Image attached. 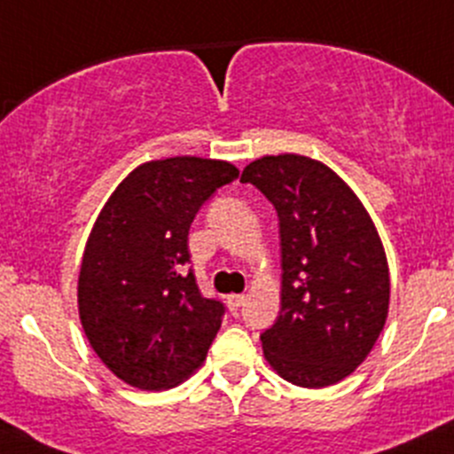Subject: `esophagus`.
Listing matches in <instances>:
<instances>
[{"mask_svg":"<svg viewBox=\"0 0 454 454\" xmlns=\"http://www.w3.org/2000/svg\"><path fill=\"white\" fill-rule=\"evenodd\" d=\"M244 301H246L244 294H231V297H228V308H231L232 312H237Z\"/></svg>","mask_w":454,"mask_h":454,"instance_id":"obj_1","label":"esophagus"}]
</instances>
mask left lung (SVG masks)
I'll return each instance as SVG.
<instances>
[{
	"instance_id": "left-lung-1",
	"label": "left lung",
	"mask_w": 454,
	"mask_h": 454,
	"mask_svg": "<svg viewBox=\"0 0 454 454\" xmlns=\"http://www.w3.org/2000/svg\"><path fill=\"white\" fill-rule=\"evenodd\" d=\"M241 182L279 217L281 312L259 337L263 355L294 386L337 384L368 357L388 315V263L375 223L310 157H262Z\"/></svg>"
}]
</instances>
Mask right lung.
Here are the masks:
<instances>
[{
	"mask_svg": "<svg viewBox=\"0 0 454 454\" xmlns=\"http://www.w3.org/2000/svg\"><path fill=\"white\" fill-rule=\"evenodd\" d=\"M237 177L228 161H148L97 217L79 270V317L97 357L126 384L170 388L208 355L226 306L204 297L186 268L188 231L217 188Z\"/></svg>",
	"mask_w": 454,
	"mask_h": 454,
	"instance_id": "1",
	"label": "right lung"
}]
</instances>
